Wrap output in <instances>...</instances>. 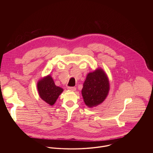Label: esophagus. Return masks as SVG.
<instances>
[{"mask_svg": "<svg viewBox=\"0 0 153 153\" xmlns=\"http://www.w3.org/2000/svg\"><path fill=\"white\" fill-rule=\"evenodd\" d=\"M68 89L69 91H74L76 90V88L74 87H68Z\"/></svg>", "mask_w": 153, "mask_h": 153, "instance_id": "1", "label": "esophagus"}]
</instances>
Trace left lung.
Listing matches in <instances>:
<instances>
[{"label": "left lung", "instance_id": "1", "mask_svg": "<svg viewBox=\"0 0 153 153\" xmlns=\"http://www.w3.org/2000/svg\"><path fill=\"white\" fill-rule=\"evenodd\" d=\"M109 89L107 75L101 69L87 75L82 89V95L85 104L92 107L102 103L106 98Z\"/></svg>", "mask_w": 153, "mask_h": 153}]
</instances>
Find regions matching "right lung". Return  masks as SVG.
<instances>
[{
    "label": "right lung",
    "mask_w": 153,
    "mask_h": 153,
    "mask_svg": "<svg viewBox=\"0 0 153 153\" xmlns=\"http://www.w3.org/2000/svg\"><path fill=\"white\" fill-rule=\"evenodd\" d=\"M37 87L40 97L51 105L55 104L59 95L63 91L62 88L55 85L53 80L50 75L39 81Z\"/></svg>",
    "instance_id": "right-lung-1"
}]
</instances>
